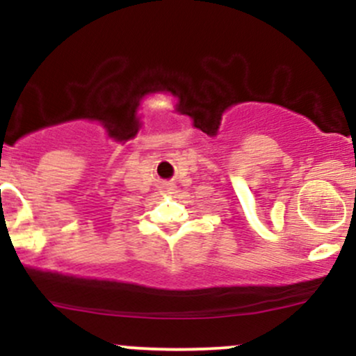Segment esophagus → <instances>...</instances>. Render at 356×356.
Returning a JSON list of instances; mask_svg holds the SVG:
<instances>
[{
  "instance_id": "obj_1",
  "label": "esophagus",
  "mask_w": 356,
  "mask_h": 356,
  "mask_svg": "<svg viewBox=\"0 0 356 356\" xmlns=\"http://www.w3.org/2000/svg\"><path fill=\"white\" fill-rule=\"evenodd\" d=\"M175 189H177V187H175V184H172V182H162V184H161V192H162V194H164V195L174 194Z\"/></svg>"
}]
</instances>
